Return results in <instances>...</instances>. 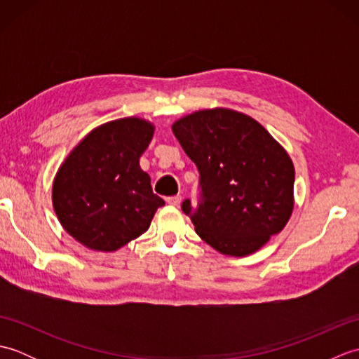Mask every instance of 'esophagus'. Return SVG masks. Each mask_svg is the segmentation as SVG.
I'll use <instances>...</instances> for the list:
<instances>
[{
    "mask_svg": "<svg viewBox=\"0 0 359 359\" xmlns=\"http://www.w3.org/2000/svg\"><path fill=\"white\" fill-rule=\"evenodd\" d=\"M166 202L172 205V207H179L180 202H182V197L180 196H172V197H168Z\"/></svg>",
    "mask_w": 359,
    "mask_h": 359,
    "instance_id": "esophagus-1",
    "label": "esophagus"
}]
</instances>
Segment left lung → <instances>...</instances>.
<instances>
[{
	"instance_id": "left-lung-1",
	"label": "left lung",
	"mask_w": 359,
	"mask_h": 359,
	"mask_svg": "<svg viewBox=\"0 0 359 359\" xmlns=\"http://www.w3.org/2000/svg\"><path fill=\"white\" fill-rule=\"evenodd\" d=\"M171 129L201 174L202 203L191 212L185 201L182 210L203 242L243 257L284 230L294 208V166L257 120L211 108L180 117Z\"/></svg>"
}]
</instances>
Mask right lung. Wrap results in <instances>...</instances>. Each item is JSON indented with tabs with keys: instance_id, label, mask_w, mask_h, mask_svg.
Instances as JSON below:
<instances>
[{
	"instance_id": "obj_1",
	"label": "right lung",
	"mask_w": 359,
	"mask_h": 359,
	"mask_svg": "<svg viewBox=\"0 0 359 359\" xmlns=\"http://www.w3.org/2000/svg\"><path fill=\"white\" fill-rule=\"evenodd\" d=\"M154 131V123L142 117L106 121L83 137L60 165L52 184L53 211L81 245L117 251L147 231L165 205L140 168Z\"/></svg>"
}]
</instances>
